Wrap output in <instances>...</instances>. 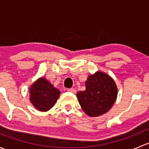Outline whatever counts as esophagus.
I'll list each match as a JSON object with an SVG mask.
<instances>
[{
    "mask_svg": "<svg viewBox=\"0 0 149 149\" xmlns=\"http://www.w3.org/2000/svg\"><path fill=\"white\" fill-rule=\"evenodd\" d=\"M68 92H70V93H76V89L73 88H68Z\"/></svg>",
    "mask_w": 149,
    "mask_h": 149,
    "instance_id": "esophagus-1",
    "label": "esophagus"
}]
</instances>
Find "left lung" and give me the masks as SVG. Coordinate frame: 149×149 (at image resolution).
Listing matches in <instances>:
<instances>
[{"label": "left lung", "mask_w": 149, "mask_h": 149, "mask_svg": "<svg viewBox=\"0 0 149 149\" xmlns=\"http://www.w3.org/2000/svg\"><path fill=\"white\" fill-rule=\"evenodd\" d=\"M77 98L82 109L90 117L106 113L116 100L118 88L113 79L102 72L88 76L86 90L77 93Z\"/></svg>", "instance_id": "obj_1"}]
</instances>
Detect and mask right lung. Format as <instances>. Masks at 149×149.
I'll return each instance as SVG.
<instances>
[{"mask_svg":"<svg viewBox=\"0 0 149 149\" xmlns=\"http://www.w3.org/2000/svg\"><path fill=\"white\" fill-rule=\"evenodd\" d=\"M30 101L38 110L45 112L52 107L60 96V91L45 79H38L29 89Z\"/></svg>","mask_w":149,"mask_h":149,"instance_id":"1","label":"right lung"}]
</instances>
